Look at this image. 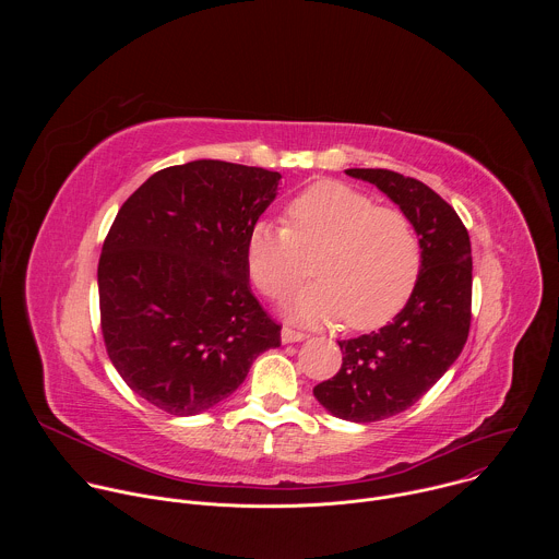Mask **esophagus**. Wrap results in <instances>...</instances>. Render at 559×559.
<instances>
[{
	"mask_svg": "<svg viewBox=\"0 0 559 559\" xmlns=\"http://www.w3.org/2000/svg\"><path fill=\"white\" fill-rule=\"evenodd\" d=\"M307 338V334L305 332H298V330H294V328H283V332H281V341L283 343H300V341H305Z\"/></svg>",
	"mask_w": 559,
	"mask_h": 559,
	"instance_id": "obj_1",
	"label": "esophagus"
}]
</instances>
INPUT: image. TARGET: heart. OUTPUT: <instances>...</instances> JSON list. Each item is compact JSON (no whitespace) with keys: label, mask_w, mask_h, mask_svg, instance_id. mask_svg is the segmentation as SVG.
<instances>
[{"label":"heart","mask_w":559,"mask_h":559,"mask_svg":"<svg viewBox=\"0 0 559 559\" xmlns=\"http://www.w3.org/2000/svg\"><path fill=\"white\" fill-rule=\"evenodd\" d=\"M287 227L259 221L246 246L252 283L285 300L309 276L292 313L349 330H378L409 302L423 270V248L409 216L354 186L318 181L287 205Z\"/></svg>","instance_id":"b5f03b06"}]
</instances>
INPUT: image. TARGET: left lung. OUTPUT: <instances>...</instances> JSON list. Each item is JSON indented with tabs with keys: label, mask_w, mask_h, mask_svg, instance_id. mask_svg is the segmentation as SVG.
<instances>
[{
	"label": "left lung",
	"mask_w": 559,
	"mask_h": 559,
	"mask_svg": "<svg viewBox=\"0 0 559 559\" xmlns=\"http://www.w3.org/2000/svg\"><path fill=\"white\" fill-rule=\"evenodd\" d=\"M347 175L401 205L423 248L420 278L403 311L373 334L341 341L338 373L313 386L336 418L376 423L416 405L460 356L471 328V241L455 210L423 181L382 168Z\"/></svg>",
	"instance_id": "1"
}]
</instances>
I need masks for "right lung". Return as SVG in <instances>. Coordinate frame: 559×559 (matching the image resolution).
Returning a JSON list of instances; mask_svg holds the SVG:
<instances>
[{"instance_id": "obj_1", "label": "right lung", "mask_w": 559, "mask_h": 559, "mask_svg": "<svg viewBox=\"0 0 559 559\" xmlns=\"http://www.w3.org/2000/svg\"><path fill=\"white\" fill-rule=\"evenodd\" d=\"M278 181L201 158L152 175L115 216L97 270L102 334L123 382L156 409L214 407L281 345L246 263Z\"/></svg>"}]
</instances>
